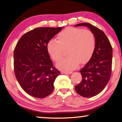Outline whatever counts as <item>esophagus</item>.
<instances>
[{
    "label": "esophagus",
    "mask_w": 122,
    "mask_h": 122,
    "mask_svg": "<svg viewBox=\"0 0 122 122\" xmlns=\"http://www.w3.org/2000/svg\"><path fill=\"white\" fill-rule=\"evenodd\" d=\"M64 74H71V71H64Z\"/></svg>",
    "instance_id": "1"
}]
</instances>
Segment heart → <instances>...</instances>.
I'll use <instances>...</instances> for the list:
<instances>
[{
    "mask_svg": "<svg viewBox=\"0 0 122 122\" xmlns=\"http://www.w3.org/2000/svg\"><path fill=\"white\" fill-rule=\"evenodd\" d=\"M57 39L48 42L47 50L51 59L57 62L62 56L63 49H67L68 56L56 65L62 71H70L76 68L79 63L87 62L96 48L95 36L90 30L69 27L58 34Z\"/></svg>",
    "mask_w": 122,
    "mask_h": 122,
    "instance_id": "1",
    "label": "heart"
}]
</instances>
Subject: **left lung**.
I'll return each mask as SVG.
<instances>
[{
    "label": "left lung",
    "mask_w": 122,
    "mask_h": 122,
    "mask_svg": "<svg viewBox=\"0 0 122 122\" xmlns=\"http://www.w3.org/2000/svg\"><path fill=\"white\" fill-rule=\"evenodd\" d=\"M84 26L93 33L96 48L92 56L80 72L82 81L75 87L76 92L84 97L89 98L101 92L109 82L111 74L112 48L103 31L90 23H82L74 26Z\"/></svg>",
    "instance_id": "8db88e82"
}]
</instances>
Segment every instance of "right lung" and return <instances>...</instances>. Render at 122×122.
Here are the masks:
<instances>
[{"label":"right lung","mask_w":122,"mask_h":122,"mask_svg":"<svg viewBox=\"0 0 122 122\" xmlns=\"http://www.w3.org/2000/svg\"><path fill=\"white\" fill-rule=\"evenodd\" d=\"M62 28H37L18 41L13 54L15 73L21 87L29 95L43 98L53 91L54 82L60 72L53 66L47 45Z\"/></svg>","instance_id":"add662e5"}]
</instances>
